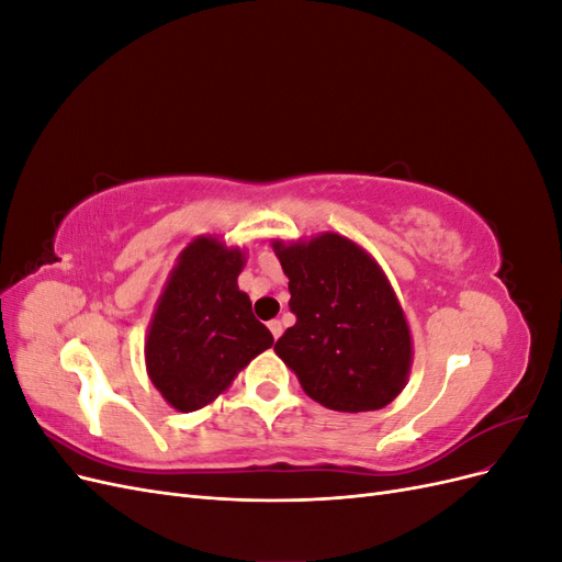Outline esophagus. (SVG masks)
<instances>
[{"mask_svg": "<svg viewBox=\"0 0 562 562\" xmlns=\"http://www.w3.org/2000/svg\"><path fill=\"white\" fill-rule=\"evenodd\" d=\"M267 328H269V333L274 335V339H279L281 337V333H283V323L279 321V318H274V321H269L267 323Z\"/></svg>", "mask_w": 562, "mask_h": 562, "instance_id": "esophagus-1", "label": "esophagus"}]
</instances>
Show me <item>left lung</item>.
Returning a JSON list of instances; mask_svg holds the SVG:
<instances>
[{"instance_id": "obj_1", "label": "left lung", "mask_w": 562, "mask_h": 562, "mask_svg": "<svg viewBox=\"0 0 562 562\" xmlns=\"http://www.w3.org/2000/svg\"><path fill=\"white\" fill-rule=\"evenodd\" d=\"M288 277L295 326L274 345L316 403L339 413L380 411L411 370V330L370 255L326 232L307 244H274Z\"/></svg>"}]
</instances>
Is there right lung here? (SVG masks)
Here are the masks:
<instances>
[{
  "instance_id": "right-lung-1",
  "label": "right lung",
  "mask_w": 562,
  "mask_h": 562,
  "mask_svg": "<svg viewBox=\"0 0 562 562\" xmlns=\"http://www.w3.org/2000/svg\"><path fill=\"white\" fill-rule=\"evenodd\" d=\"M244 252L215 239L180 255L145 342L149 380L180 413L199 411L229 386L236 372L274 345L236 285Z\"/></svg>"
}]
</instances>
